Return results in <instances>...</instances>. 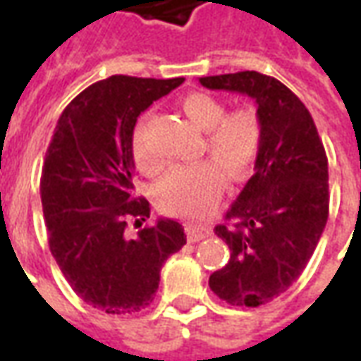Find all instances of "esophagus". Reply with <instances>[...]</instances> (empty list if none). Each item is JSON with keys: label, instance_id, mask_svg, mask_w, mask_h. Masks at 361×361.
I'll return each mask as SVG.
<instances>
[{"label": "esophagus", "instance_id": "1", "mask_svg": "<svg viewBox=\"0 0 361 361\" xmlns=\"http://www.w3.org/2000/svg\"><path fill=\"white\" fill-rule=\"evenodd\" d=\"M185 234H188L189 242H199V240L209 238L212 234V230L209 226H203V224H188Z\"/></svg>", "mask_w": 361, "mask_h": 361}]
</instances>
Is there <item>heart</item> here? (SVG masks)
Wrapping results in <instances>:
<instances>
[{
    "instance_id": "1",
    "label": "heart",
    "mask_w": 361,
    "mask_h": 361,
    "mask_svg": "<svg viewBox=\"0 0 361 361\" xmlns=\"http://www.w3.org/2000/svg\"><path fill=\"white\" fill-rule=\"evenodd\" d=\"M181 110L191 123L204 131V150L232 178H240L255 162L261 145V119L250 106L226 111L224 102L209 92H191L181 100ZM150 114H142L131 135L135 164L142 172H157L162 160L149 141ZM216 161V162H217ZM214 160L178 166L158 181L157 204L176 216H201L219 203L224 191V172Z\"/></svg>"
}]
</instances>
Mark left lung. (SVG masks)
<instances>
[{
  "label": "left lung",
  "instance_id": "1",
  "mask_svg": "<svg viewBox=\"0 0 361 361\" xmlns=\"http://www.w3.org/2000/svg\"><path fill=\"white\" fill-rule=\"evenodd\" d=\"M211 90L251 96L261 119L255 173L214 232L230 261L209 286L240 307L271 302L300 279L329 219V164L310 110L286 85L257 71L201 77Z\"/></svg>",
  "mask_w": 361,
  "mask_h": 361
}]
</instances>
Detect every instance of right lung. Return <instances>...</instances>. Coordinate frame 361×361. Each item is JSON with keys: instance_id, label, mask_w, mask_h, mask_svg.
<instances>
[{"instance_id": "1", "label": "right lung", "mask_w": 361, "mask_h": 361, "mask_svg": "<svg viewBox=\"0 0 361 361\" xmlns=\"http://www.w3.org/2000/svg\"><path fill=\"white\" fill-rule=\"evenodd\" d=\"M181 82L127 75L94 82L61 111L46 150L40 197L51 255L75 294L104 313L150 305L164 261L185 245L183 228L170 219L126 234L129 220L150 216L133 185L135 123Z\"/></svg>"}]
</instances>
